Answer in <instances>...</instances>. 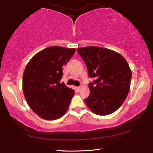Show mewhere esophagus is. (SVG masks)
<instances>
[{
	"label": "esophagus",
	"instance_id": "esophagus-1",
	"mask_svg": "<svg viewBox=\"0 0 153 153\" xmlns=\"http://www.w3.org/2000/svg\"><path fill=\"white\" fill-rule=\"evenodd\" d=\"M76 91H77L78 92H79V91H80V89H81V88H80V86H77V87L76 88Z\"/></svg>",
	"mask_w": 153,
	"mask_h": 153
}]
</instances>
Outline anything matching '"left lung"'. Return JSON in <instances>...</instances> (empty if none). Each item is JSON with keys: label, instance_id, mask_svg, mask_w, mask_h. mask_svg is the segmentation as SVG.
I'll list each match as a JSON object with an SVG mask.
<instances>
[{"label": "left lung", "instance_id": "8db88e82", "mask_svg": "<svg viewBox=\"0 0 153 153\" xmlns=\"http://www.w3.org/2000/svg\"><path fill=\"white\" fill-rule=\"evenodd\" d=\"M95 80L88 84L90 94L85 101L92 112L108 115L125 101L130 88L132 73L125 59L117 52L99 47L77 48Z\"/></svg>", "mask_w": 153, "mask_h": 153}]
</instances>
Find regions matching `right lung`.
I'll return each instance as SVG.
<instances>
[{"mask_svg":"<svg viewBox=\"0 0 153 153\" xmlns=\"http://www.w3.org/2000/svg\"><path fill=\"white\" fill-rule=\"evenodd\" d=\"M74 53V48H46L36 54L25 69L23 93L32 110L43 119H58L67 111L74 91L60 80L63 65Z\"/></svg>","mask_w":153,"mask_h":153,"instance_id":"1","label":"right lung"}]
</instances>
